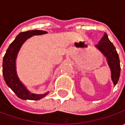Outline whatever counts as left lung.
I'll list each match as a JSON object with an SVG mask.
<instances>
[{
    "mask_svg": "<svg viewBox=\"0 0 125 125\" xmlns=\"http://www.w3.org/2000/svg\"><path fill=\"white\" fill-rule=\"evenodd\" d=\"M95 47L106 58L108 67L111 70V80L113 81V85H115L118 83L120 74V59L115 47L112 44V42L109 40L106 33L104 35L103 37L99 41L98 44L95 45Z\"/></svg>",
    "mask_w": 125,
    "mask_h": 125,
    "instance_id": "left-lung-1",
    "label": "left lung"
}]
</instances>
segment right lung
I'll list each match as a JSON object with an SVG mask.
<instances>
[{
  "label": "right lung",
  "instance_id": "right-lung-1",
  "mask_svg": "<svg viewBox=\"0 0 125 125\" xmlns=\"http://www.w3.org/2000/svg\"><path fill=\"white\" fill-rule=\"evenodd\" d=\"M46 33V31L40 30L20 32L10 44L3 57L2 74L4 80L7 86L12 89L19 98L23 100H39L49 94V92L44 94L31 93L18 77L16 66L17 55L23 43L34 35H40Z\"/></svg>",
  "mask_w": 125,
  "mask_h": 125
}]
</instances>
